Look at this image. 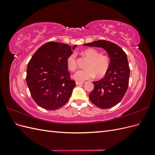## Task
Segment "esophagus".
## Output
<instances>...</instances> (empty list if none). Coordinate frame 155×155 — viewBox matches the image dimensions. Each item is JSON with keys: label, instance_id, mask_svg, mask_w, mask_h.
<instances>
[{"label": "esophagus", "instance_id": "esophagus-1", "mask_svg": "<svg viewBox=\"0 0 155 155\" xmlns=\"http://www.w3.org/2000/svg\"><path fill=\"white\" fill-rule=\"evenodd\" d=\"M84 82H79V81H76V84L77 85H82V84H83Z\"/></svg>", "mask_w": 155, "mask_h": 155}]
</instances>
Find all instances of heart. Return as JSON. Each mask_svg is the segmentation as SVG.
Listing matches in <instances>:
<instances>
[{
  "instance_id": "obj_1",
  "label": "heart",
  "mask_w": 155,
  "mask_h": 155,
  "mask_svg": "<svg viewBox=\"0 0 155 155\" xmlns=\"http://www.w3.org/2000/svg\"><path fill=\"white\" fill-rule=\"evenodd\" d=\"M83 54L89 59L86 65V69L79 70L74 74L73 78L78 81H84L90 79L95 76L101 78L106 74L109 68V58L106 55H101L98 51L88 48L83 51ZM68 68L74 71L78 67L76 54L72 53L67 59Z\"/></svg>"
}]
</instances>
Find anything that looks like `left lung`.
Instances as JSON below:
<instances>
[{"label":"left lung","instance_id":"1","mask_svg":"<svg viewBox=\"0 0 155 155\" xmlns=\"http://www.w3.org/2000/svg\"><path fill=\"white\" fill-rule=\"evenodd\" d=\"M84 45L103 48L109 55V70L104 78L93 82L94 88L89 94V99L101 109L113 107L122 100L129 86L130 68L127 54L119 46L105 40Z\"/></svg>","mask_w":155,"mask_h":155}]
</instances>
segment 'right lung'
<instances>
[{
    "mask_svg": "<svg viewBox=\"0 0 155 155\" xmlns=\"http://www.w3.org/2000/svg\"><path fill=\"white\" fill-rule=\"evenodd\" d=\"M71 46L48 42L33 55L27 67L26 83L33 100L39 107L54 110L69 100L76 82L70 78L67 59Z\"/></svg>",
    "mask_w": 155,
    "mask_h": 155,
    "instance_id": "1",
    "label": "right lung"
}]
</instances>
